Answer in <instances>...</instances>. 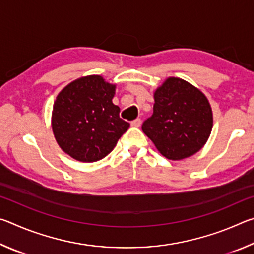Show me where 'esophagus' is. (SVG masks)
<instances>
[{
    "mask_svg": "<svg viewBox=\"0 0 254 254\" xmlns=\"http://www.w3.org/2000/svg\"><path fill=\"white\" fill-rule=\"evenodd\" d=\"M131 126H132L133 127H139L141 126V120H140V119H135L134 121L131 122Z\"/></svg>",
    "mask_w": 254,
    "mask_h": 254,
    "instance_id": "1",
    "label": "esophagus"
}]
</instances>
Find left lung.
I'll list each match as a JSON object with an SVG mask.
<instances>
[{"mask_svg":"<svg viewBox=\"0 0 254 254\" xmlns=\"http://www.w3.org/2000/svg\"><path fill=\"white\" fill-rule=\"evenodd\" d=\"M153 114L142 131L163 157L183 160L198 152L213 128V112L205 94L188 81L168 77L154 91Z\"/></svg>","mask_w":254,"mask_h":254,"instance_id":"obj_1","label":"left lung"}]
</instances>
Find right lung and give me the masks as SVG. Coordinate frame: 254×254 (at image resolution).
I'll return each mask as SVG.
<instances>
[{"label": "right lung", "instance_id": "obj_1", "mask_svg": "<svg viewBox=\"0 0 254 254\" xmlns=\"http://www.w3.org/2000/svg\"><path fill=\"white\" fill-rule=\"evenodd\" d=\"M115 88L102 76L89 75L71 81L56 97L51 127L68 156L81 162L101 160L130 127L112 102Z\"/></svg>", "mask_w": 254, "mask_h": 254}]
</instances>
